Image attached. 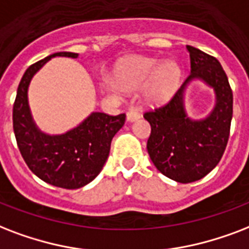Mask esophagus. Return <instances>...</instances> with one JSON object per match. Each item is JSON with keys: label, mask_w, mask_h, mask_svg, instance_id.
<instances>
[{"label": "esophagus", "mask_w": 249, "mask_h": 249, "mask_svg": "<svg viewBox=\"0 0 249 249\" xmlns=\"http://www.w3.org/2000/svg\"><path fill=\"white\" fill-rule=\"evenodd\" d=\"M140 118V114H139L138 110H135L134 107H130L128 111H127V121L128 122H134L136 119Z\"/></svg>", "instance_id": "34e87169"}]
</instances>
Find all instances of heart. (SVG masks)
<instances>
[{
	"instance_id": "1",
	"label": "heart",
	"mask_w": 249,
	"mask_h": 249,
	"mask_svg": "<svg viewBox=\"0 0 249 249\" xmlns=\"http://www.w3.org/2000/svg\"><path fill=\"white\" fill-rule=\"evenodd\" d=\"M180 80V67L174 61L134 57L124 61L117 70V86L126 92L142 87L145 100L157 105L174 94Z\"/></svg>"
}]
</instances>
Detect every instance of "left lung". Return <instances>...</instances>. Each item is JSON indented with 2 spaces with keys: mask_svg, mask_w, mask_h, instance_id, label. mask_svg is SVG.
<instances>
[{
  "mask_svg": "<svg viewBox=\"0 0 249 249\" xmlns=\"http://www.w3.org/2000/svg\"><path fill=\"white\" fill-rule=\"evenodd\" d=\"M187 51L191 74L186 82L165 107L144 114L152 128L146 142L152 162L160 173L179 183L204 178L218 165L232 118V90L218 59L194 46L187 45ZM196 78L212 86L216 94L215 107L204 120H191L184 109L185 88Z\"/></svg>",
  "mask_w": 249,
  "mask_h": 249,
  "instance_id": "obj_1",
  "label": "left lung"
}]
</instances>
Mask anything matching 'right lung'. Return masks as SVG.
I'll list each match as a JSON object with an SVG mask.
<instances>
[{
  "mask_svg": "<svg viewBox=\"0 0 249 249\" xmlns=\"http://www.w3.org/2000/svg\"><path fill=\"white\" fill-rule=\"evenodd\" d=\"M57 55L78 58V53L59 52L27 69L17 90L13 127L20 155L30 170L52 186L75 190L92 182L103 170L111 139L124 124L126 114L107 115L94 111L65 134L42 132L31 115L28 86L34 75Z\"/></svg>",
  "mask_w": 249,
  "mask_h": 249,
  "instance_id": "add662e5",
  "label": "right lung"
}]
</instances>
